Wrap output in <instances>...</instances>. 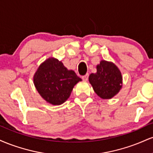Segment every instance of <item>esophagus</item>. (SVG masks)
I'll return each instance as SVG.
<instances>
[{"label":"esophagus","instance_id":"34e87169","mask_svg":"<svg viewBox=\"0 0 153 153\" xmlns=\"http://www.w3.org/2000/svg\"><path fill=\"white\" fill-rule=\"evenodd\" d=\"M88 73H86L85 75H82V80H85V81H86V80H88Z\"/></svg>","mask_w":153,"mask_h":153}]
</instances>
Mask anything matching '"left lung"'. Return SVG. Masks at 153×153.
Segmentation results:
<instances>
[{
    "mask_svg": "<svg viewBox=\"0 0 153 153\" xmlns=\"http://www.w3.org/2000/svg\"><path fill=\"white\" fill-rule=\"evenodd\" d=\"M97 72L89 75V82L96 94L103 99H110L122 87V73L111 62L101 60L96 66Z\"/></svg>",
    "mask_w": 153,
    "mask_h": 153,
    "instance_id": "8db88e82",
    "label": "left lung"
}]
</instances>
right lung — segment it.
I'll use <instances>...</instances> for the list:
<instances>
[{"mask_svg":"<svg viewBox=\"0 0 153 153\" xmlns=\"http://www.w3.org/2000/svg\"><path fill=\"white\" fill-rule=\"evenodd\" d=\"M81 80L74 71L67 69L61 61L54 57L42 63L34 75L38 93L52 105L65 102L75 85Z\"/></svg>","mask_w":153,"mask_h":153,"instance_id":"right-lung-1","label":"right lung"}]
</instances>
